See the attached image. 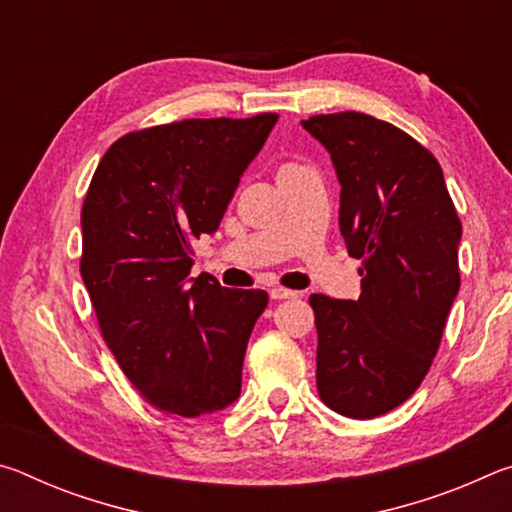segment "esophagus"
<instances>
[{"label":"esophagus","mask_w":512,"mask_h":512,"mask_svg":"<svg viewBox=\"0 0 512 512\" xmlns=\"http://www.w3.org/2000/svg\"><path fill=\"white\" fill-rule=\"evenodd\" d=\"M268 293H271L273 300H291V298H298V291L282 289V287H273Z\"/></svg>","instance_id":"esophagus-1"}]
</instances>
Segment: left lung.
I'll return each instance as SVG.
<instances>
[{
  "label": "left lung",
  "mask_w": 512,
  "mask_h": 512,
  "mask_svg": "<svg viewBox=\"0 0 512 512\" xmlns=\"http://www.w3.org/2000/svg\"><path fill=\"white\" fill-rule=\"evenodd\" d=\"M341 183L339 225L363 259L359 300L314 293L320 400L368 420L409 400L436 357L461 287L463 228L443 169L388 121L336 112L302 121Z\"/></svg>",
  "instance_id": "obj_1"
}]
</instances>
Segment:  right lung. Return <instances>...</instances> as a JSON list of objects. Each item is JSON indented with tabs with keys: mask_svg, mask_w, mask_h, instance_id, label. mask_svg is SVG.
I'll list each match as a JSON object with an SVG mask.
<instances>
[{
	"mask_svg": "<svg viewBox=\"0 0 512 512\" xmlns=\"http://www.w3.org/2000/svg\"><path fill=\"white\" fill-rule=\"evenodd\" d=\"M275 112L128 133L103 155L81 212V277L108 348L155 409L221 411L241 393L259 289L189 277L192 239L219 228Z\"/></svg>",
	"mask_w": 512,
	"mask_h": 512,
	"instance_id": "right-lung-1",
	"label": "right lung"
}]
</instances>
